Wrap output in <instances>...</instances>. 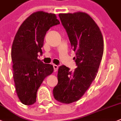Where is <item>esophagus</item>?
<instances>
[{
  "label": "esophagus",
  "instance_id": "obj_1",
  "mask_svg": "<svg viewBox=\"0 0 121 121\" xmlns=\"http://www.w3.org/2000/svg\"><path fill=\"white\" fill-rule=\"evenodd\" d=\"M53 66L54 72H56L57 70V69H58V66H57L56 65H53Z\"/></svg>",
  "mask_w": 121,
  "mask_h": 121
}]
</instances>
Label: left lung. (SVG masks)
Wrapping results in <instances>:
<instances>
[{"instance_id":"8db88e82","label":"left lung","mask_w":121,"mask_h":121,"mask_svg":"<svg viewBox=\"0 0 121 121\" xmlns=\"http://www.w3.org/2000/svg\"><path fill=\"white\" fill-rule=\"evenodd\" d=\"M59 17L75 52L77 68L73 72L65 65L59 68L58 83L53 94L57 101L69 104L78 100L96 78L104 43L99 28L87 13H59Z\"/></svg>"}]
</instances>
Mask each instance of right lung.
<instances>
[{"label": "right lung", "instance_id": "add662e5", "mask_svg": "<svg viewBox=\"0 0 121 121\" xmlns=\"http://www.w3.org/2000/svg\"><path fill=\"white\" fill-rule=\"evenodd\" d=\"M60 22L53 13L39 11L25 19L18 29L11 50L13 77L16 91L22 103L36 102L37 92L44 79L53 72L50 64L38 59L42 55L46 32Z\"/></svg>", "mask_w": 121, "mask_h": 121}]
</instances>
